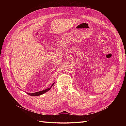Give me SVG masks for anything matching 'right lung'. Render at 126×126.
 <instances>
[{
    "label": "right lung",
    "instance_id": "1",
    "mask_svg": "<svg viewBox=\"0 0 126 126\" xmlns=\"http://www.w3.org/2000/svg\"><path fill=\"white\" fill-rule=\"evenodd\" d=\"M54 83H53V84L51 85V86L49 88H47L46 89H45L44 90H42V91H38V92H36V93H27V94H28L29 95H30V96H40V95H41L45 93H46V92H47V91H48L49 90H50L51 89V88L52 87V86L54 85Z\"/></svg>",
    "mask_w": 126,
    "mask_h": 126
}]
</instances>
